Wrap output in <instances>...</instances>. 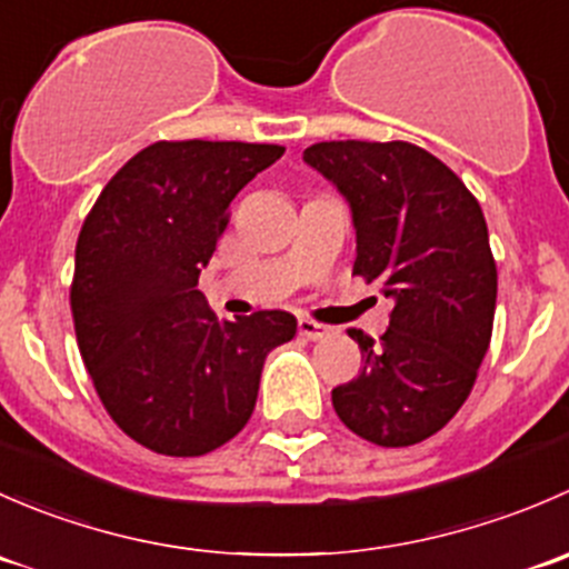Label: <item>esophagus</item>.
I'll return each mask as SVG.
<instances>
[{
    "label": "esophagus",
    "instance_id": "34e87169",
    "mask_svg": "<svg viewBox=\"0 0 569 569\" xmlns=\"http://www.w3.org/2000/svg\"><path fill=\"white\" fill-rule=\"evenodd\" d=\"M330 327H325V325H319V321H313V319H300V336H306L308 341H319V338H325V336H330Z\"/></svg>",
    "mask_w": 569,
    "mask_h": 569
}]
</instances>
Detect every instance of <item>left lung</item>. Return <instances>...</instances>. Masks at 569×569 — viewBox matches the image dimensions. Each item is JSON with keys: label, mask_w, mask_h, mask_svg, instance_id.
<instances>
[{"label": "left lung", "mask_w": 569, "mask_h": 569, "mask_svg": "<svg viewBox=\"0 0 569 569\" xmlns=\"http://www.w3.org/2000/svg\"><path fill=\"white\" fill-rule=\"evenodd\" d=\"M302 159L349 203L352 272L393 300L380 343L349 332L363 369L332 388V407L371 443H421L460 410L490 347L498 272L479 200L401 140L317 142Z\"/></svg>", "instance_id": "1"}]
</instances>
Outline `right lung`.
I'll return each instance as SVG.
<instances>
[{
	"instance_id": "1",
	"label": "right lung",
	"mask_w": 569,
	"mask_h": 569,
	"mask_svg": "<svg viewBox=\"0 0 569 569\" xmlns=\"http://www.w3.org/2000/svg\"><path fill=\"white\" fill-rule=\"evenodd\" d=\"M283 157L256 142H153L118 170L77 242L79 352L112 421L146 449L200 457L242 432L267 355L297 319H217L200 269L239 189Z\"/></svg>"
}]
</instances>
